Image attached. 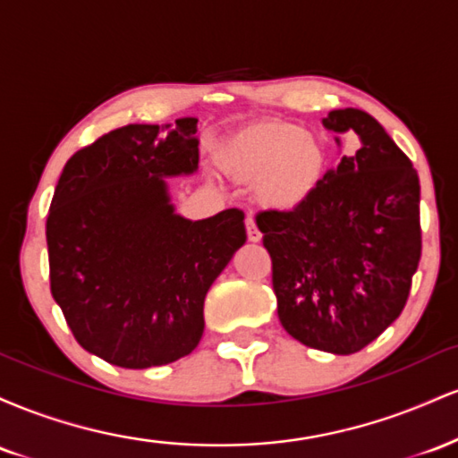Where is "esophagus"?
I'll return each instance as SVG.
<instances>
[{"mask_svg":"<svg viewBox=\"0 0 458 458\" xmlns=\"http://www.w3.org/2000/svg\"><path fill=\"white\" fill-rule=\"evenodd\" d=\"M245 230H247V241H251V243H259V241L262 239L259 225H256V222L251 217L245 219Z\"/></svg>","mask_w":458,"mask_h":458,"instance_id":"34e87169","label":"esophagus"}]
</instances>
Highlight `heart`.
I'll list each match as a JSON object with an SVG mask.
<instances>
[{"mask_svg": "<svg viewBox=\"0 0 458 458\" xmlns=\"http://www.w3.org/2000/svg\"><path fill=\"white\" fill-rule=\"evenodd\" d=\"M217 165L236 181H254L251 193L260 207L288 213L318 191L327 172V148L299 124L260 120L222 141Z\"/></svg>", "mask_w": 458, "mask_h": 458, "instance_id": "1", "label": "heart"}]
</instances>
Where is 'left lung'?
Wrapping results in <instances>:
<instances>
[{
  "label": "left lung",
  "instance_id": "obj_1",
  "mask_svg": "<svg viewBox=\"0 0 458 458\" xmlns=\"http://www.w3.org/2000/svg\"><path fill=\"white\" fill-rule=\"evenodd\" d=\"M323 124L355 131L361 148L343 157L297 211H265L256 224L273 262L282 327L310 349L351 355L407 303L422 254L420 178L370 114L334 109Z\"/></svg>",
  "mask_w": 458,
  "mask_h": 458
}]
</instances>
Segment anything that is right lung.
I'll return each mask as SVG.
<instances>
[{
	"mask_svg": "<svg viewBox=\"0 0 458 458\" xmlns=\"http://www.w3.org/2000/svg\"><path fill=\"white\" fill-rule=\"evenodd\" d=\"M198 118L127 124L77 150L49 217L51 295L86 351L120 368L163 366L196 349L204 297L245 243V215L181 217L165 178L198 170Z\"/></svg>",
	"mask_w": 458,
	"mask_h": 458,
	"instance_id": "add662e5",
	"label": "right lung"
}]
</instances>
